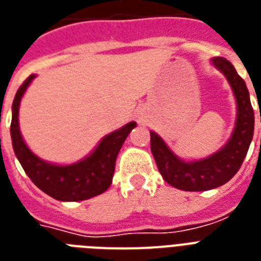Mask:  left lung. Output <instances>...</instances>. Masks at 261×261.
<instances>
[{
	"instance_id": "obj_1",
	"label": "left lung",
	"mask_w": 261,
	"mask_h": 261,
	"mask_svg": "<svg viewBox=\"0 0 261 261\" xmlns=\"http://www.w3.org/2000/svg\"><path fill=\"white\" fill-rule=\"evenodd\" d=\"M210 62L224 74L236 98V122L226 144L206 158L183 160L151 130V151L159 172L168 185L183 191H206L229 182L240 170L253 137L255 114L244 79L225 58H213Z\"/></svg>"
}]
</instances>
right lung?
<instances>
[{
  "mask_svg": "<svg viewBox=\"0 0 261 261\" xmlns=\"http://www.w3.org/2000/svg\"><path fill=\"white\" fill-rule=\"evenodd\" d=\"M35 78L36 74L29 75L16 93L12 105V145L25 174L41 191L58 201H85L105 193L112 185L118 152L130 130L136 126V122H128L117 130L102 137L91 153L75 163L56 164L45 162L29 149L22 139L18 124L21 98Z\"/></svg>",
  "mask_w": 261,
  "mask_h": 261,
  "instance_id": "add662e5",
  "label": "right lung"
}]
</instances>
